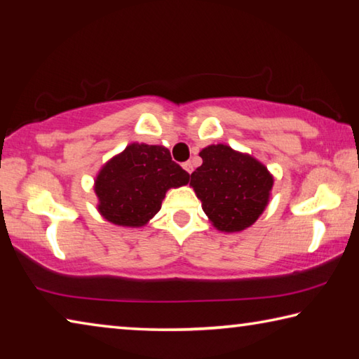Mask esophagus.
Here are the masks:
<instances>
[{
    "label": "esophagus",
    "instance_id": "34e87169",
    "mask_svg": "<svg viewBox=\"0 0 359 359\" xmlns=\"http://www.w3.org/2000/svg\"><path fill=\"white\" fill-rule=\"evenodd\" d=\"M184 169H185L188 174H191L193 172V163L191 161H185L184 163Z\"/></svg>",
    "mask_w": 359,
    "mask_h": 359
}]
</instances>
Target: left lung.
Instances as JSON below:
<instances>
[{
  "label": "left lung",
  "mask_w": 359,
  "mask_h": 359,
  "mask_svg": "<svg viewBox=\"0 0 359 359\" xmlns=\"http://www.w3.org/2000/svg\"><path fill=\"white\" fill-rule=\"evenodd\" d=\"M190 185L214 226L226 233L250 226L263 214L274 179L255 158L217 144L203 149Z\"/></svg>",
  "instance_id": "left-lung-1"
}]
</instances>
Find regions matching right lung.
I'll list each match as a JSON object with an SVG mask.
<instances>
[{"label":"right lung","instance_id":"obj_1","mask_svg":"<svg viewBox=\"0 0 359 359\" xmlns=\"http://www.w3.org/2000/svg\"><path fill=\"white\" fill-rule=\"evenodd\" d=\"M190 174L161 145L131 144L101 169L95 180L98 210L120 226H142L161 209L169 188L188 184Z\"/></svg>","mask_w":359,"mask_h":359}]
</instances>
